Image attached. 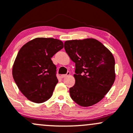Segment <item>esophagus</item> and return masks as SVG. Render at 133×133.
<instances>
[{
	"instance_id": "34e87169",
	"label": "esophagus",
	"mask_w": 133,
	"mask_h": 133,
	"mask_svg": "<svg viewBox=\"0 0 133 133\" xmlns=\"http://www.w3.org/2000/svg\"><path fill=\"white\" fill-rule=\"evenodd\" d=\"M69 75H70V72L68 71V72H67L66 74H62V75H61V78H65V77L68 76H69Z\"/></svg>"
}]
</instances>
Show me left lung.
<instances>
[{
  "label": "left lung",
  "instance_id": "obj_1",
  "mask_svg": "<svg viewBox=\"0 0 133 133\" xmlns=\"http://www.w3.org/2000/svg\"><path fill=\"white\" fill-rule=\"evenodd\" d=\"M64 49L75 62V84L69 88L71 98L82 107L96 104L109 92L114 83L113 55L94 38L65 41Z\"/></svg>",
  "mask_w": 133,
  "mask_h": 133
}]
</instances>
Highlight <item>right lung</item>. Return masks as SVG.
<instances>
[{"label": "right lung", "mask_w": 133, "mask_h": 133, "mask_svg": "<svg viewBox=\"0 0 133 133\" xmlns=\"http://www.w3.org/2000/svg\"><path fill=\"white\" fill-rule=\"evenodd\" d=\"M64 47L52 38H36L21 48L12 67L19 90L30 101L43 103L52 97L58 83L56 66L51 58Z\"/></svg>", "instance_id": "add662e5"}]
</instances>
